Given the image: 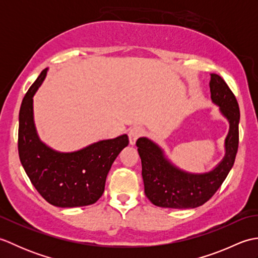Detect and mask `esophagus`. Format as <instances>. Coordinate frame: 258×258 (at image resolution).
<instances>
[{"label":"esophagus","mask_w":258,"mask_h":258,"mask_svg":"<svg viewBox=\"0 0 258 258\" xmlns=\"http://www.w3.org/2000/svg\"><path fill=\"white\" fill-rule=\"evenodd\" d=\"M143 134H144V128L141 127V126H134V127L131 128L128 132L130 144L134 145L136 143V141H138V139L141 138Z\"/></svg>","instance_id":"esophagus-1"}]
</instances>
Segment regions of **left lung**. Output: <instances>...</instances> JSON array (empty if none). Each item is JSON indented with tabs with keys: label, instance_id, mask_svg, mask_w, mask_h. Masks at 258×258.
Wrapping results in <instances>:
<instances>
[{
	"label": "left lung",
	"instance_id": "obj_1",
	"mask_svg": "<svg viewBox=\"0 0 258 258\" xmlns=\"http://www.w3.org/2000/svg\"><path fill=\"white\" fill-rule=\"evenodd\" d=\"M211 98L229 123L225 139V156L212 171L201 174L175 166L164 151L147 138L136 146L142 161L144 191L153 204L166 208H195L204 204L221 187L234 165L238 149L239 107L236 97L220 75L211 74Z\"/></svg>",
	"mask_w": 258,
	"mask_h": 258
}]
</instances>
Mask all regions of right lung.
I'll return each mask as SVG.
<instances>
[{
    "mask_svg": "<svg viewBox=\"0 0 258 258\" xmlns=\"http://www.w3.org/2000/svg\"><path fill=\"white\" fill-rule=\"evenodd\" d=\"M47 69L27 91L19 114V155L36 190L57 207L87 206L104 193L106 176L115 158L128 145L123 134L103 140L84 149L62 153L40 140L33 116V96L46 76Z\"/></svg>",
    "mask_w": 258,
    "mask_h": 258,
    "instance_id": "1",
    "label": "right lung"
}]
</instances>
